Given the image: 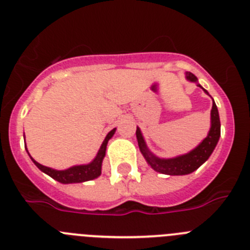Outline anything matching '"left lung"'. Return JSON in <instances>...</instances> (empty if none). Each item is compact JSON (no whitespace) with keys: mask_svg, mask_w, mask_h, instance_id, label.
Wrapping results in <instances>:
<instances>
[{"mask_svg":"<svg viewBox=\"0 0 250 250\" xmlns=\"http://www.w3.org/2000/svg\"><path fill=\"white\" fill-rule=\"evenodd\" d=\"M188 80L196 81L195 75L191 72H187ZM200 86V85H198ZM207 92V90H204ZM208 94V92H207ZM220 136V120H219V112L216 109L215 103L213 101V107H211V127L210 131L208 134L207 138L203 140L202 144L199 146H196L193 151L185 155L178 156L174 159H160L156 158L155 155H152L151 152L147 150L145 141L141 135L140 129L136 127V139H138V144L140 147L141 154L144 155L146 161L149 163L150 167L155 171H159L161 174H167V175H185V174L193 173L194 170H196L203 163L209 159L211 155L213 150L215 149L218 140Z\"/></svg>","mask_w":250,"mask_h":250,"instance_id":"8db88e82","label":"left lung"}]
</instances>
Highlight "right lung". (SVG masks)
Returning <instances> with one entry per match:
<instances>
[{"mask_svg":"<svg viewBox=\"0 0 250 250\" xmlns=\"http://www.w3.org/2000/svg\"><path fill=\"white\" fill-rule=\"evenodd\" d=\"M115 129L107 134V136L104 140L103 145H101L100 150L98 152V156L95 158V160L92 163L87 165H79V167H72L67 170H54L50 169L47 167H43V165L39 164L37 161H35L32 159V161L35 163L37 167L40 170H42L43 173H46L47 175H50L51 178H54L57 182L62 183V184H70V183H83L87 182V180H91V179L98 178L101 174V163H103V159L105 156L106 151V145H107V141L111 139V136L114 135Z\"/></svg>","mask_w":250,"mask_h":250,"instance_id":"obj_1","label":"right lung"}]
</instances>
